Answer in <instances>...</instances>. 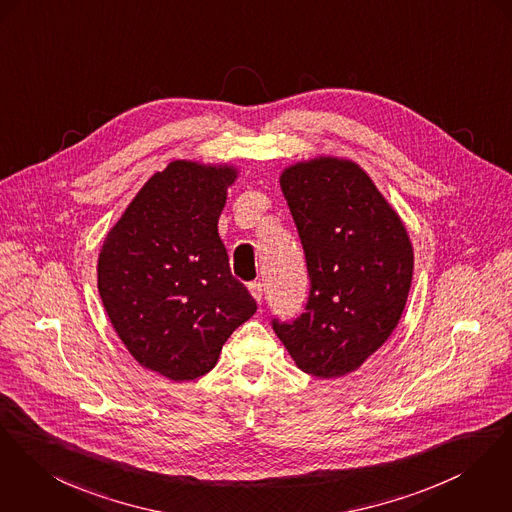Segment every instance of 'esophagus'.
I'll list each match as a JSON object with an SVG mask.
<instances>
[{"mask_svg":"<svg viewBox=\"0 0 512 512\" xmlns=\"http://www.w3.org/2000/svg\"><path fill=\"white\" fill-rule=\"evenodd\" d=\"M249 292H251V296L255 298L257 304L263 302V284L261 282H251L249 284Z\"/></svg>","mask_w":512,"mask_h":512,"instance_id":"esophagus-1","label":"esophagus"}]
</instances>
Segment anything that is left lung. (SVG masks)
Wrapping results in <instances>:
<instances>
[{
    "mask_svg": "<svg viewBox=\"0 0 512 512\" xmlns=\"http://www.w3.org/2000/svg\"><path fill=\"white\" fill-rule=\"evenodd\" d=\"M280 187L310 275L306 312L273 321L296 366L315 378L358 370L394 333L413 280V245L394 206L353 159L284 167Z\"/></svg>",
    "mask_w": 512,
    "mask_h": 512,
    "instance_id": "left-lung-1",
    "label": "left lung"
}]
</instances>
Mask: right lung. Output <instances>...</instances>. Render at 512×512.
<instances>
[{"label":"right lung","mask_w":512,"mask_h":512,"mask_svg":"<svg viewBox=\"0 0 512 512\" xmlns=\"http://www.w3.org/2000/svg\"><path fill=\"white\" fill-rule=\"evenodd\" d=\"M237 173L230 163L173 159L132 198L99 253L97 288L120 341L173 382L210 372L257 312L218 236Z\"/></svg>","instance_id":"add662e5"}]
</instances>
